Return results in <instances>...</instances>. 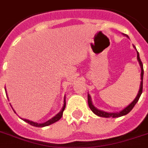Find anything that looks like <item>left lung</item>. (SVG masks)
<instances>
[{"mask_svg": "<svg viewBox=\"0 0 148 148\" xmlns=\"http://www.w3.org/2000/svg\"><path fill=\"white\" fill-rule=\"evenodd\" d=\"M126 37L128 38V36L125 35ZM134 48L136 49V47H134ZM137 58H138V62H139V64L140 66V69H141V73H140V89H139V91L138 93V95L136 96L135 99L132 102H131L130 104H129L127 107L123 109L121 111H120V112H117V113H108L106 112V111H103V110H101L96 108L94 106V104L92 103V101H91V97H90V95L88 94V105H89V108H90V110H92L93 112L95 113V114L99 116V117H121V116H124V115L127 114L130 111H131L133 108L134 107L137 102L138 101L139 98H140V95L142 94V90H143V77H144V68H143V64L141 62V60L140 59V56H139V53L137 51Z\"/></svg>", "mask_w": 148, "mask_h": 148, "instance_id": "left-lung-1", "label": "left lung"}]
</instances>
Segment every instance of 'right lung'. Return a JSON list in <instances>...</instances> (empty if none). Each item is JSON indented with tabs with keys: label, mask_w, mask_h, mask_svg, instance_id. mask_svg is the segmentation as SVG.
Listing matches in <instances>:
<instances>
[{
	"label": "right lung",
	"mask_w": 148,
	"mask_h": 148,
	"mask_svg": "<svg viewBox=\"0 0 148 148\" xmlns=\"http://www.w3.org/2000/svg\"><path fill=\"white\" fill-rule=\"evenodd\" d=\"M6 93H7V91H6ZM6 95H8L6 94ZM65 107H66V101H65V97H64V106H63V108H62V109H61V110H60V112L58 113V114L55 115V116H54L53 117H52L51 119H50L49 121H47L45 122V123H42V124H38V123L33 122V121H29V120H27V119H23V121L25 122H27V123H28L29 124H31V125H32V126H34V127H43L48 126V125H50V124H53V123H55V122H57L58 121H59V120L61 118V117H62V115H63V112H64V109H65Z\"/></svg>",
	"instance_id": "obj_1"
}]
</instances>
